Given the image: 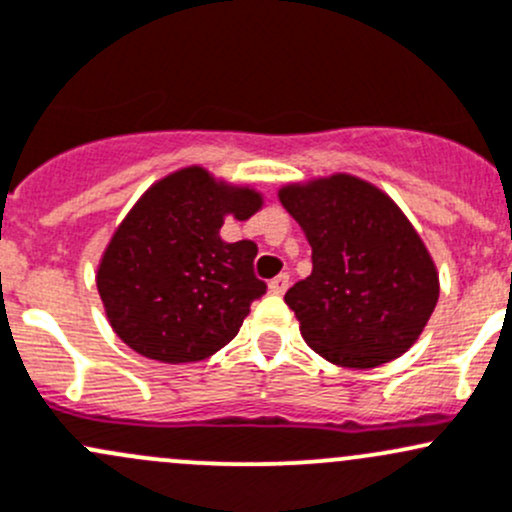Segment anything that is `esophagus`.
<instances>
[{
    "label": "esophagus",
    "instance_id": "34e87169",
    "mask_svg": "<svg viewBox=\"0 0 512 512\" xmlns=\"http://www.w3.org/2000/svg\"><path fill=\"white\" fill-rule=\"evenodd\" d=\"M289 289V274H277V277L270 279V292L272 294H284Z\"/></svg>",
    "mask_w": 512,
    "mask_h": 512
}]
</instances>
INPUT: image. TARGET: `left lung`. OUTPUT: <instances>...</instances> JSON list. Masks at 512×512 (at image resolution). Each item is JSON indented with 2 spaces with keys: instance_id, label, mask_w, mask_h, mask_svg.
Returning a JSON list of instances; mask_svg holds the SVG:
<instances>
[{
  "instance_id": "left-lung-1",
  "label": "left lung",
  "mask_w": 512,
  "mask_h": 512,
  "mask_svg": "<svg viewBox=\"0 0 512 512\" xmlns=\"http://www.w3.org/2000/svg\"><path fill=\"white\" fill-rule=\"evenodd\" d=\"M279 201L311 245V274L284 294L304 341L343 368L400 358L439 299L437 267L405 213L351 174L289 184Z\"/></svg>"
}]
</instances>
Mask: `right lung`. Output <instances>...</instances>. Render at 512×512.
<instances>
[{
  "label": "right lung",
  "mask_w": 512,
  "mask_h": 512,
  "mask_svg": "<svg viewBox=\"0 0 512 512\" xmlns=\"http://www.w3.org/2000/svg\"><path fill=\"white\" fill-rule=\"evenodd\" d=\"M262 208L255 188L215 181L201 166L174 171L134 203L98 267L110 326L132 351L159 363H196L238 336L250 304L257 245L220 240L225 215Z\"/></svg>",
  "instance_id": "add662e5"
}]
</instances>
